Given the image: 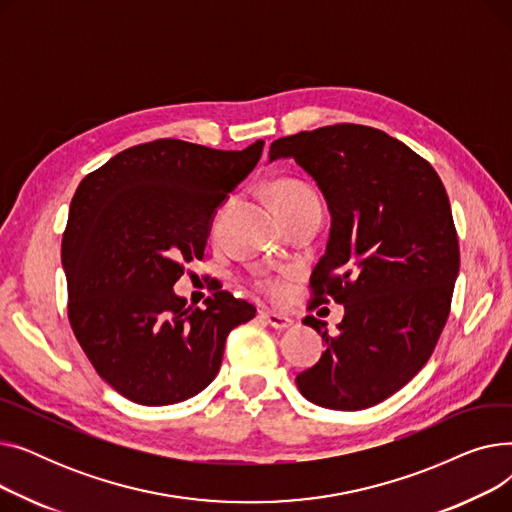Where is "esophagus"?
<instances>
[{
  "label": "esophagus",
  "mask_w": 512,
  "mask_h": 512,
  "mask_svg": "<svg viewBox=\"0 0 512 512\" xmlns=\"http://www.w3.org/2000/svg\"><path fill=\"white\" fill-rule=\"evenodd\" d=\"M261 317L270 324L274 330H288L294 326V321L286 315H280V313H274V311H261Z\"/></svg>",
  "instance_id": "esophagus-1"
}]
</instances>
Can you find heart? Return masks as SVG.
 Returning a JSON list of instances; mask_svg holds the SVG:
<instances>
[{
  "instance_id": "b5f03b06",
  "label": "heart",
  "mask_w": 512,
  "mask_h": 512,
  "mask_svg": "<svg viewBox=\"0 0 512 512\" xmlns=\"http://www.w3.org/2000/svg\"><path fill=\"white\" fill-rule=\"evenodd\" d=\"M267 195H270V201H272L278 215H284L288 211H294V209H299V207L309 205V203H319L313 188L307 186L301 180H294V178L274 180L270 184V188H267ZM261 284L265 288L274 290V292L278 290V284L272 282V280H263Z\"/></svg>"
}]
</instances>
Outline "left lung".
<instances>
[{
	"label": "left lung",
	"mask_w": 512,
	"mask_h": 512,
	"mask_svg": "<svg viewBox=\"0 0 512 512\" xmlns=\"http://www.w3.org/2000/svg\"><path fill=\"white\" fill-rule=\"evenodd\" d=\"M282 157L317 182L332 215L311 305H344L334 336L303 319L328 348L297 386L317 407L369 409L415 378L448 319L461 255L446 188L413 149L361 124L278 139L270 161Z\"/></svg>",
	"instance_id": "obj_1"
}]
</instances>
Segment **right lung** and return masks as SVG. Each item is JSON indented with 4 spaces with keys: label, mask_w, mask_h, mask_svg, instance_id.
Listing matches in <instances>:
<instances>
[{
    "label": "right lung",
    "mask_w": 512,
    "mask_h": 512,
    "mask_svg": "<svg viewBox=\"0 0 512 512\" xmlns=\"http://www.w3.org/2000/svg\"><path fill=\"white\" fill-rule=\"evenodd\" d=\"M263 151L159 139L114 155L78 184L62 238L68 317L95 371L145 407L176 405L220 371L228 334L255 307L218 290L205 309L174 292L203 259L218 207Z\"/></svg>",
    "instance_id": "right-lung-1"
}]
</instances>
